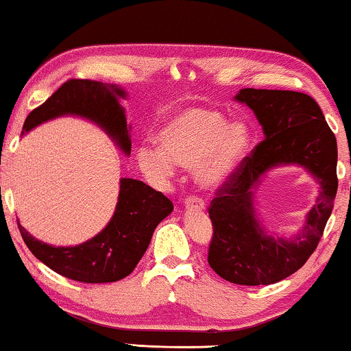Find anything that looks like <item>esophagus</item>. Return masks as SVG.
Returning <instances> with one entry per match:
<instances>
[{
  "label": "esophagus",
  "instance_id": "1",
  "mask_svg": "<svg viewBox=\"0 0 351 351\" xmlns=\"http://www.w3.org/2000/svg\"><path fill=\"white\" fill-rule=\"evenodd\" d=\"M185 207L186 209H195V210H204V201L197 196H188L185 199Z\"/></svg>",
  "mask_w": 351,
  "mask_h": 351
}]
</instances>
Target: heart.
Wrapping results in <instances>:
<instances>
[{
  "label": "heart",
  "mask_w": 351,
  "mask_h": 351,
  "mask_svg": "<svg viewBox=\"0 0 351 351\" xmlns=\"http://www.w3.org/2000/svg\"><path fill=\"white\" fill-rule=\"evenodd\" d=\"M158 147L141 145L142 172L163 182L176 174V166L193 169L196 182L217 188L234 174L250 147V131L242 121H226L209 109H186L171 117L156 134Z\"/></svg>",
  "instance_id": "obj_1"
}]
</instances>
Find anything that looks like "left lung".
<instances>
[{"label":"left lung","mask_w":351,"mask_h":351,"mask_svg":"<svg viewBox=\"0 0 351 351\" xmlns=\"http://www.w3.org/2000/svg\"><path fill=\"white\" fill-rule=\"evenodd\" d=\"M255 112L264 141L242 160L218 188L209 206L213 236L210 267L236 285H271L301 269L317 248L337 193V142L312 96L291 90L242 88L234 96ZM298 164L320 184L303 231L293 239L272 238L262 230L252 192L272 167Z\"/></svg>","instance_id":"left-lung-1"}]
</instances>
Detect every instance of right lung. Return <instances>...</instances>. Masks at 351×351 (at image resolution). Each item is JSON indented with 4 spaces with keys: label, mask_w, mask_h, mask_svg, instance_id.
Segmentation results:
<instances>
[{
    "label": "right lung",
    "mask_w": 351,
    "mask_h": 351,
    "mask_svg": "<svg viewBox=\"0 0 351 351\" xmlns=\"http://www.w3.org/2000/svg\"><path fill=\"white\" fill-rule=\"evenodd\" d=\"M125 90L88 79L64 82L39 108L29 112L23 131L60 115H80L101 126L130 155L131 139L119 98ZM174 209L161 191L136 179H121L119 202L108 226L75 247H53L38 241L19 223L29 252L60 276L84 283L117 282L130 276L149 247L155 228Z\"/></svg>",
    "instance_id": "1"
}]
</instances>
